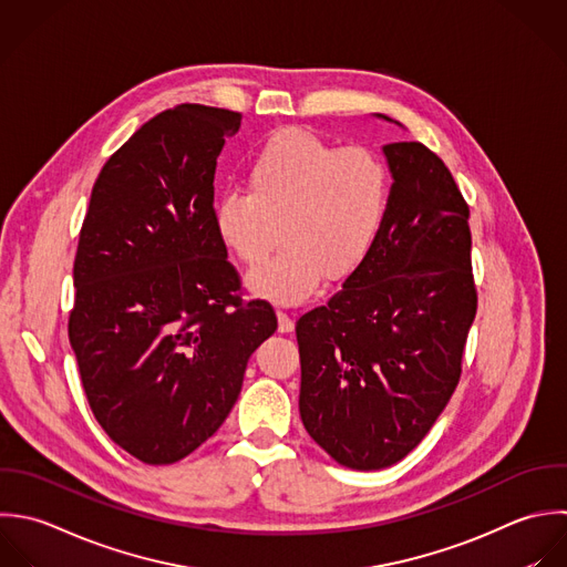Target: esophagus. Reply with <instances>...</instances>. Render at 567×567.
I'll list each match as a JSON object with an SVG mask.
<instances>
[{
  "label": "esophagus",
  "instance_id": "esophagus-1",
  "mask_svg": "<svg viewBox=\"0 0 567 567\" xmlns=\"http://www.w3.org/2000/svg\"><path fill=\"white\" fill-rule=\"evenodd\" d=\"M276 316H278V331L280 333H291L293 331V318L287 316L282 309H278Z\"/></svg>",
  "mask_w": 567,
  "mask_h": 567
}]
</instances>
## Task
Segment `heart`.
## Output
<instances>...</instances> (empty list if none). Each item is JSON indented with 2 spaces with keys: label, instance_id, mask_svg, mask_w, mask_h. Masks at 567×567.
I'll return each mask as SVG.
<instances>
[{
  "label": "heart",
  "instance_id": "1",
  "mask_svg": "<svg viewBox=\"0 0 567 567\" xmlns=\"http://www.w3.org/2000/svg\"><path fill=\"white\" fill-rule=\"evenodd\" d=\"M249 192L216 198L223 247L247 265L265 260L282 227L285 249L247 276L251 293L278 305L309 298L322 282L355 274L386 220L391 174L367 147H344L298 127L274 134L247 167Z\"/></svg>",
  "mask_w": 567,
  "mask_h": 567
}]
</instances>
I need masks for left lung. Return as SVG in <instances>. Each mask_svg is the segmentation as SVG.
Wrapping results in <instances>:
<instances>
[{
  "mask_svg": "<svg viewBox=\"0 0 567 567\" xmlns=\"http://www.w3.org/2000/svg\"><path fill=\"white\" fill-rule=\"evenodd\" d=\"M382 154L393 183L373 251L296 324L302 424L353 471L389 468L426 437L477 313L468 205L453 174L415 141Z\"/></svg>",
  "mask_w": 567,
  "mask_h": 567,
  "instance_id": "1",
  "label": "left lung"
}]
</instances>
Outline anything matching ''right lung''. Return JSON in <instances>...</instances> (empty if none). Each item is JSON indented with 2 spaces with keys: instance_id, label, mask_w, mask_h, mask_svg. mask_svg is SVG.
<instances>
[{
  "instance_id": "1",
  "label": "right lung",
  "mask_w": 567,
  "mask_h": 567,
  "mask_svg": "<svg viewBox=\"0 0 567 567\" xmlns=\"http://www.w3.org/2000/svg\"><path fill=\"white\" fill-rule=\"evenodd\" d=\"M238 130L231 110H165L107 158L90 194L68 336L96 422L143 464L207 442L278 329L267 302L236 296L212 220L216 158Z\"/></svg>"
}]
</instances>
